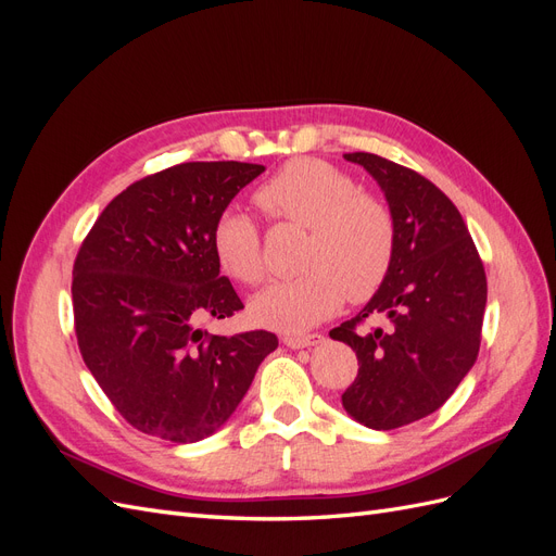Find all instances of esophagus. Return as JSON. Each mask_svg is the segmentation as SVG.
I'll return each mask as SVG.
<instances>
[{
  "label": "esophagus",
  "instance_id": "obj_1",
  "mask_svg": "<svg viewBox=\"0 0 556 556\" xmlns=\"http://www.w3.org/2000/svg\"><path fill=\"white\" fill-rule=\"evenodd\" d=\"M325 336L323 333H308V336H285L282 343L292 348V350H299V348H311V345H317L323 343Z\"/></svg>",
  "mask_w": 556,
  "mask_h": 556
}]
</instances>
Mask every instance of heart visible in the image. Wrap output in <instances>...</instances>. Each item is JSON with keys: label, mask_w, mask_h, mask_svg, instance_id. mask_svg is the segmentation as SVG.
<instances>
[{"label": "heart", "mask_w": 556, "mask_h": 556, "mask_svg": "<svg viewBox=\"0 0 556 556\" xmlns=\"http://www.w3.org/2000/svg\"><path fill=\"white\" fill-rule=\"evenodd\" d=\"M255 204L271 223L306 229L299 245V276L274 285L252 301V317L280 331H304L350 304L374 299L392 271L396 225L378 194L323 160H292L264 180ZM223 271L245 288L268 276L262 231L239 208H227L211 231Z\"/></svg>", "instance_id": "b5f03b06"}]
</instances>
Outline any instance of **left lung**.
<instances>
[{"instance_id":"8db88e82","label":"left lung","mask_w":556,"mask_h":556,"mask_svg":"<svg viewBox=\"0 0 556 556\" xmlns=\"http://www.w3.org/2000/svg\"><path fill=\"white\" fill-rule=\"evenodd\" d=\"M382 188L396 225L392 271L364 311L329 331L355 350L359 371L343 408L390 431L417 422L457 390L476 364L486 276L462 213L431 180L374 153H348ZM384 314V330H362Z\"/></svg>"}]
</instances>
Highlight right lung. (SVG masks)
I'll return each instance as SVG.
<instances>
[{
  "instance_id": "add662e5",
  "label": "right lung",
  "mask_w": 556,
  "mask_h": 556,
  "mask_svg": "<svg viewBox=\"0 0 556 556\" xmlns=\"http://www.w3.org/2000/svg\"><path fill=\"white\" fill-rule=\"evenodd\" d=\"M264 172L248 162H185L117 194L74 262V329L90 374L127 422L194 443L237 410L276 333L201 331L243 308L220 276L211 231Z\"/></svg>"
}]
</instances>
